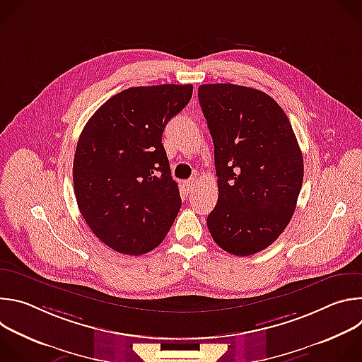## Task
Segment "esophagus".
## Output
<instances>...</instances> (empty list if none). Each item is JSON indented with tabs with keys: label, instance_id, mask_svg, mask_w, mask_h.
<instances>
[{
	"label": "esophagus",
	"instance_id": "esophagus-1",
	"mask_svg": "<svg viewBox=\"0 0 362 362\" xmlns=\"http://www.w3.org/2000/svg\"><path fill=\"white\" fill-rule=\"evenodd\" d=\"M194 186H196V179H194V177H192V179H189V180L185 182V187H186V190H187L189 193H192V190H193Z\"/></svg>",
	"mask_w": 362,
	"mask_h": 362
}]
</instances>
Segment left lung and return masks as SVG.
Listing matches in <instances>:
<instances>
[{"mask_svg":"<svg viewBox=\"0 0 362 362\" xmlns=\"http://www.w3.org/2000/svg\"><path fill=\"white\" fill-rule=\"evenodd\" d=\"M197 95L214 139L219 190L209 232L232 255L257 253L278 239L296 208L303 179L296 136L261 90L202 84Z\"/></svg>","mask_w":362,"mask_h":362,"instance_id":"1","label":"left lung"}]
</instances>
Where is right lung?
<instances>
[{
  "mask_svg": "<svg viewBox=\"0 0 362 362\" xmlns=\"http://www.w3.org/2000/svg\"><path fill=\"white\" fill-rule=\"evenodd\" d=\"M192 93V84L130 87L100 106L80 134L73 163L78 209L119 253L159 246L180 211L162 134Z\"/></svg>",
  "mask_w": 362,
  "mask_h": 362,
  "instance_id": "1",
  "label": "right lung"
}]
</instances>
